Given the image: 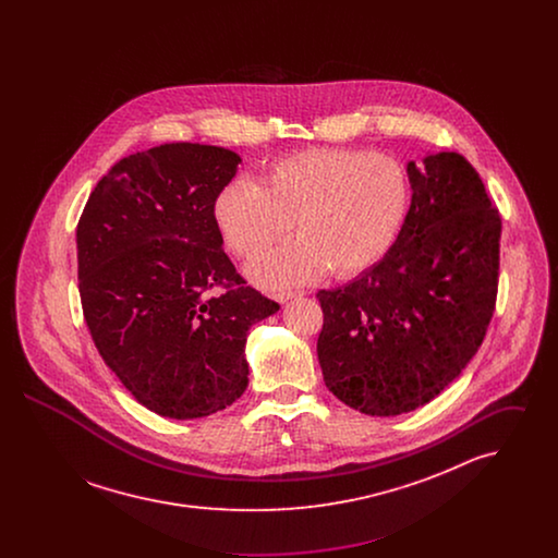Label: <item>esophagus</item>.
Wrapping results in <instances>:
<instances>
[{
	"label": "esophagus",
	"instance_id": "1",
	"mask_svg": "<svg viewBox=\"0 0 558 558\" xmlns=\"http://www.w3.org/2000/svg\"><path fill=\"white\" fill-rule=\"evenodd\" d=\"M296 296H303V291L276 292V301H278V303H287V301H291V299H296Z\"/></svg>",
	"mask_w": 558,
	"mask_h": 558
}]
</instances>
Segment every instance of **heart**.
Wrapping results in <instances>:
<instances>
[{"instance_id":"obj_1","label":"heart","mask_w":558,"mask_h":558,"mask_svg":"<svg viewBox=\"0 0 558 558\" xmlns=\"http://www.w3.org/2000/svg\"><path fill=\"white\" fill-rule=\"evenodd\" d=\"M403 167L353 148H307L274 162L264 184L239 178L219 190L215 223L244 259L294 232L299 239L248 267L267 289L305 284L328 269L349 278L378 264L408 211Z\"/></svg>"}]
</instances>
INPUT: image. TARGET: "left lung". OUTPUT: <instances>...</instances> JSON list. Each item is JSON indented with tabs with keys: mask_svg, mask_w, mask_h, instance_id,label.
<instances>
[{
	"mask_svg": "<svg viewBox=\"0 0 558 558\" xmlns=\"http://www.w3.org/2000/svg\"><path fill=\"white\" fill-rule=\"evenodd\" d=\"M412 203L387 255L319 291L326 387L353 410L398 416L437 398L483 343L494 316L502 219L475 167L426 153L405 167Z\"/></svg>",
	"mask_w": 558,
	"mask_h": 558,
	"instance_id": "1",
	"label": "left lung"
}]
</instances>
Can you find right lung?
Masks as SVG:
<instances>
[{
    "label": "right lung",
    "mask_w": 558,
    "mask_h": 558,
    "mask_svg": "<svg viewBox=\"0 0 558 558\" xmlns=\"http://www.w3.org/2000/svg\"><path fill=\"white\" fill-rule=\"evenodd\" d=\"M240 157L171 142L114 162L77 226L83 316L105 364L148 410L192 421L248 385L253 324L280 305L244 287L213 217ZM215 286L227 291L213 295Z\"/></svg>",
    "instance_id": "add662e5"
}]
</instances>
